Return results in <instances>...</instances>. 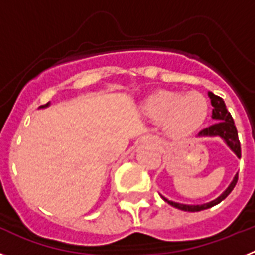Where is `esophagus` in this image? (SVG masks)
I'll list each match as a JSON object with an SVG mask.
<instances>
[{"label": "esophagus", "instance_id": "34e87169", "mask_svg": "<svg viewBox=\"0 0 255 255\" xmlns=\"http://www.w3.org/2000/svg\"><path fill=\"white\" fill-rule=\"evenodd\" d=\"M144 139H145V141L149 144H157V138H155V136H153V135H147V136H145Z\"/></svg>", "mask_w": 255, "mask_h": 255}]
</instances>
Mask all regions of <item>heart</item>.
Masks as SVG:
<instances>
[{
	"label": "heart",
	"mask_w": 255,
	"mask_h": 255,
	"mask_svg": "<svg viewBox=\"0 0 255 255\" xmlns=\"http://www.w3.org/2000/svg\"><path fill=\"white\" fill-rule=\"evenodd\" d=\"M148 117L162 120L163 129L172 135H185L198 129L208 115L206 97L198 92L180 94L173 91H158L141 103Z\"/></svg>",
	"instance_id": "b5f03b06"
}]
</instances>
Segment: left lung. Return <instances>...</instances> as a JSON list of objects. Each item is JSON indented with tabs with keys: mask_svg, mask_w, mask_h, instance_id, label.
Here are the masks:
<instances>
[{
	"mask_svg": "<svg viewBox=\"0 0 255 255\" xmlns=\"http://www.w3.org/2000/svg\"><path fill=\"white\" fill-rule=\"evenodd\" d=\"M208 97L209 100H211V105L213 106V110H212V119H213L216 123L213 124V125L206 128V129L200 130V131L198 132L197 136H199V138H206V136H211V138H213V136H220V138L226 143L227 147L235 153L236 157L240 158V157H242V148H240V141H239L238 138V130H236V126L235 124H234L233 116H231L230 112L227 111L226 105H225L224 100H222L221 97L216 96V94H213L212 92H208ZM236 182H238V173L234 176L233 181L230 182V185L227 186L226 190H225L222 194L218 195L216 199L211 200V202L204 204L177 203V202H173V200H168L167 198H164L163 195H161V197L164 202H167L170 206L175 207V208L177 209H181V211L186 212H199L221 203V202L233 191V189L235 188L236 185Z\"/></svg>",
	"mask_w": 255,
	"mask_h": 255,
	"instance_id": "1",
	"label": "left lung"
}]
</instances>
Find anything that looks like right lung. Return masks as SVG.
I'll return each instance as SVG.
<instances>
[{"mask_svg": "<svg viewBox=\"0 0 255 255\" xmlns=\"http://www.w3.org/2000/svg\"><path fill=\"white\" fill-rule=\"evenodd\" d=\"M48 106H49V102H48V103H47V105H44V106H40V107H39V108H46V107H48Z\"/></svg>", "mask_w": 255, "mask_h": 255, "instance_id": "obj_1", "label": "right lung"}]
</instances>
